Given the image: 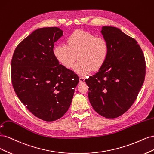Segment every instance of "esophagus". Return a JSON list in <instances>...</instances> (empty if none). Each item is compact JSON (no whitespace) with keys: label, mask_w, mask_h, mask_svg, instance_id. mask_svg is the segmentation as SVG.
Masks as SVG:
<instances>
[{"label":"esophagus","mask_w":154,"mask_h":154,"mask_svg":"<svg viewBox=\"0 0 154 154\" xmlns=\"http://www.w3.org/2000/svg\"><path fill=\"white\" fill-rule=\"evenodd\" d=\"M79 81H80V82H85V78L83 77H79Z\"/></svg>","instance_id":"esophagus-1"}]
</instances>
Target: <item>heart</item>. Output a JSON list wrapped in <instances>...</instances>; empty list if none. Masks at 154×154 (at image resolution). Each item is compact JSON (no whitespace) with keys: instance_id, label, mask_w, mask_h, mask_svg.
Wrapping results in <instances>:
<instances>
[{"instance_id":"obj_1","label":"heart","mask_w":154,"mask_h":154,"mask_svg":"<svg viewBox=\"0 0 154 154\" xmlns=\"http://www.w3.org/2000/svg\"><path fill=\"white\" fill-rule=\"evenodd\" d=\"M109 44L105 38L81 30L73 32L67 38V45L59 44L54 48V55L66 68L74 65L73 70L80 75L98 70L105 64L109 55Z\"/></svg>"}]
</instances>
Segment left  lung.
Segmentation results:
<instances>
[{"label":"left lung","mask_w":154,"mask_h":154,"mask_svg":"<svg viewBox=\"0 0 154 154\" xmlns=\"http://www.w3.org/2000/svg\"><path fill=\"white\" fill-rule=\"evenodd\" d=\"M101 33L109 50L99 71L85 79L88 98L97 113L115 118L129 109L145 81V56L137 41L115 27L103 26Z\"/></svg>","instance_id":"left-lung-1"}]
</instances>
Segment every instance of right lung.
Returning <instances> with one entry per match:
<instances>
[{
  "label": "right lung",
  "mask_w": 154,
  "mask_h": 154,
  "mask_svg": "<svg viewBox=\"0 0 154 154\" xmlns=\"http://www.w3.org/2000/svg\"><path fill=\"white\" fill-rule=\"evenodd\" d=\"M63 32L56 27L36 29L18 45L11 60L17 95L32 115L47 122L66 112L79 81L77 74L59 64L54 55V43Z\"/></svg>",
  "instance_id": "obj_1"
}]
</instances>
